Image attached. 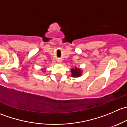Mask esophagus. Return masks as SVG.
<instances>
[{
	"mask_svg": "<svg viewBox=\"0 0 127 127\" xmlns=\"http://www.w3.org/2000/svg\"><path fill=\"white\" fill-rule=\"evenodd\" d=\"M57 62L58 63H62V61H61V60H58Z\"/></svg>",
	"mask_w": 127,
	"mask_h": 127,
	"instance_id": "esophagus-1",
	"label": "esophagus"
}]
</instances>
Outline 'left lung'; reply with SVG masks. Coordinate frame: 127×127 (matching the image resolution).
I'll use <instances>...</instances> for the list:
<instances>
[{
	"label": "left lung",
	"instance_id": "obj_1",
	"mask_svg": "<svg viewBox=\"0 0 127 127\" xmlns=\"http://www.w3.org/2000/svg\"><path fill=\"white\" fill-rule=\"evenodd\" d=\"M71 76L73 77H79L82 76V70L80 68L75 67L74 68H72L71 70Z\"/></svg>",
	"mask_w": 127,
	"mask_h": 127
}]
</instances>
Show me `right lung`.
<instances>
[{
    "label": "right lung",
    "instance_id": "1",
    "mask_svg": "<svg viewBox=\"0 0 127 127\" xmlns=\"http://www.w3.org/2000/svg\"><path fill=\"white\" fill-rule=\"evenodd\" d=\"M41 70H42V71L43 72H45L46 71V69H41Z\"/></svg>",
    "mask_w": 127,
    "mask_h": 127
}]
</instances>
